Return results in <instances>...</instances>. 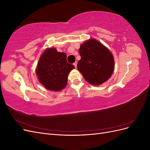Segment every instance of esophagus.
Masks as SVG:
<instances>
[{"instance_id": "1", "label": "esophagus", "mask_w": 150, "mask_h": 150, "mask_svg": "<svg viewBox=\"0 0 150 150\" xmlns=\"http://www.w3.org/2000/svg\"><path fill=\"white\" fill-rule=\"evenodd\" d=\"M73 64H74V66H75V67L76 68V67H77V62H75Z\"/></svg>"}]
</instances>
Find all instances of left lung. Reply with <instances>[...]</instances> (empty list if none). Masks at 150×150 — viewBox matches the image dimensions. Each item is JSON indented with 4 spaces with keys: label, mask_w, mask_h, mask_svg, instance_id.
<instances>
[{
    "label": "left lung",
    "mask_w": 150,
    "mask_h": 150,
    "mask_svg": "<svg viewBox=\"0 0 150 150\" xmlns=\"http://www.w3.org/2000/svg\"><path fill=\"white\" fill-rule=\"evenodd\" d=\"M78 69L88 83L101 84L110 78L115 67L111 52L98 40L91 39L81 45Z\"/></svg>",
    "instance_id": "1"
}]
</instances>
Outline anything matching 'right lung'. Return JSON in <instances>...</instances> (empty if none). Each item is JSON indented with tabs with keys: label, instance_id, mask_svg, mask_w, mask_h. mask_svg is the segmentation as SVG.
Listing matches in <instances>:
<instances>
[{
	"label": "right lung",
	"instance_id": "1",
	"mask_svg": "<svg viewBox=\"0 0 150 150\" xmlns=\"http://www.w3.org/2000/svg\"><path fill=\"white\" fill-rule=\"evenodd\" d=\"M66 54L57 52L55 48L47 49L40 56L36 74L44 87L59 91L67 84L69 72L75 67L67 62Z\"/></svg>",
	"mask_w": 150,
	"mask_h": 150
}]
</instances>
